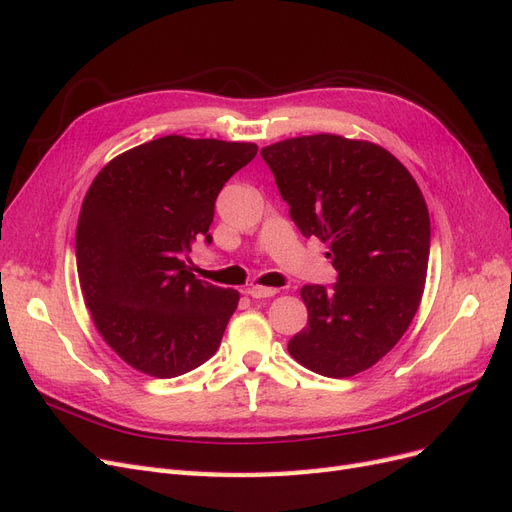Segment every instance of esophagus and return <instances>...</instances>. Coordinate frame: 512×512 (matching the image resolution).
<instances>
[{
    "label": "esophagus",
    "instance_id": "1",
    "mask_svg": "<svg viewBox=\"0 0 512 512\" xmlns=\"http://www.w3.org/2000/svg\"><path fill=\"white\" fill-rule=\"evenodd\" d=\"M277 292H280V290H277V288L254 286V288H250V297H252V299H269V297H275Z\"/></svg>",
    "mask_w": 512,
    "mask_h": 512
}]
</instances>
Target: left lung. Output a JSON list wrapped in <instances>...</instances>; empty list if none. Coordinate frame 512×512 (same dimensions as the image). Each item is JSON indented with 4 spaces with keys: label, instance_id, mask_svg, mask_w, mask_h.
<instances>
[{
    "label": "left lung",
    "instance_id": "left-lung-1",
    "mask_svg": "<svg viewBox=\"0 0 512 512\" xmlns=\"http://www.w3.org/2000/svg\"><path fill=\"white\" fill-rule=\"evenodd\" d=\"M290 218L320 237L337 284L303 286L307 327L288 342L297 363L327 378L376 365L423 299L429 211L410 170L384 147L339 134L286 138L260 149Z\"/></svg>",
    "mask_w": 512,
    "mask_h": 512
}]
</instances>
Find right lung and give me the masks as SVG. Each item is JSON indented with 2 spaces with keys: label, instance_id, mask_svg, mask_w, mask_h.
<instances>
[{
  "label": "right lung",
  "instance_id": "obj_1",
  "mask_svg": "<svg viewBox=\"0 0 512 512\" xmlns=\"http://www.w3.org/2000/svg\"><path fill=\"white\" fill-rule=\"evenodd\" d=\"M256 151L168 134L119 153L91 181L76 271L98 333L136 371L175 378L220 348L239 292L196 280L183 256L211 243L215 198Z\"/></svg>",
  "mask_w": 512,
  "mask_h": 512
}]
</instances>
